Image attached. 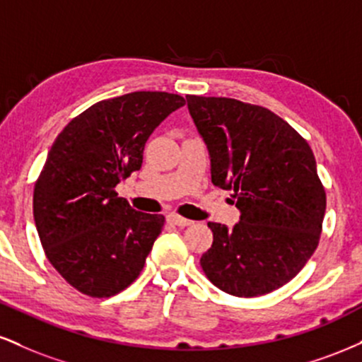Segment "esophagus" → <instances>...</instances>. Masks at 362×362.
Masks as SVG:
<instances>
[{"label": "esophagus", "mask_w": 362, "mask_h": 362, "mask_svg": "<svg viewBox=\"0 0 362 362\" xmlns=\"http://www.w3.org/2000/svg\"><path fill=\"white\" fill-rule=\"evenodd\" d=\"M167 219H168V223L175 224V226H182V228L190 226V224H192V221H190V219L182 218V216H178V214H168Z\"/></svg>", "instance_id": "obj_1"}]
</instances>
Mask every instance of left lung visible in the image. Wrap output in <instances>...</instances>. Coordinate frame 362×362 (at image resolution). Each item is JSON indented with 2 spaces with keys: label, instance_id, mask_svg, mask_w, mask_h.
I'll use <instances>...</instances> for the list:
<instances>
[{
  "label": "left lung",
  "instance_id": "left-lung-1",
  "mask_svg": "<svg viewBox=\"0 0 362 362\" xmlns=\"http://www.w3.org/2000/svg\"><path fill=\"white\" fill-rule=\"evenodd\" d=\"M211 156V180L233 190L240 221L207 223L213 245L201 267L216 288L238 298L279 289L317 250L327 195L305 138L265 107L187 95Z\"/></svg>",
  "mask_w": 362,
  "mask_h": 362
}]
</instances>
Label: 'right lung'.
<instances>
[{
  "instance_id": "1",
  "label": "right lung",
  "mask_w": 362,
  "mask_h": 362,
  "mask_svg": "<svg viewBox=\"0 0 362 362\" xmlns=\"http://www.w3.org/2000/svg\"><path fill=\"white\" fill-rule=\"evenodd\" d=\"M182 105L167 91L97 102L49 149L34 187L37 233L52 267L86 296H114L143 271L165 218L134 211L115 187L141 168L151 132Z\"/></svg>"
}]
</instances>
